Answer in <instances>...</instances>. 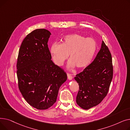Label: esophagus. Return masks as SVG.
Masks as SVG:
<instances>
[{"label": "esophagus", "mask_w": 130, "mask_h": 130, "mask_svg": "<svg viewBox=\"0 0 130 130\" xmlns=\"http://www.w3.org/2000/svg\"><path fill=\"white\" fill-rule=\"evenodd\" d=\"M67 78H68V79H69V80L72 79L73 76H72V74H70V73H67Z\"/></svg>", "instance_id": "obj_1"}]
</instances>
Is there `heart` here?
Returning a JSON list of instances; mask_svg holds the SVG:
<instances>
[{
	"label": "heart",
	"instance_id": "b5f03b06",
	"mask_svg": "<svg viewBox=\"0 0 130 130\" xmlns=\"http://www.w3.org/2000/svg\"><path fill=\"white\" fill-rule=\"evenodd\" d=\"M96 50L97 43L94 38H86L78 34H72L65 36L61 44H53L50 52L57 65H62L70 54L71 59L68 63V67L76 66L80 69L91 63Z\"/></svg>",
	"mask_w": 130,
	"mask_h": 130
}]
</instances>
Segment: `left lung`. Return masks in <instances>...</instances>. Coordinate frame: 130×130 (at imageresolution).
Returning a JSON list of instances; mask_svg holds the SVG:
<instances>
[{
    "instance_id": "8db88e82",
    "label": "left lung",
    "mask_w": 130,
    "mask_h": 130,
    "mask_svg": "<svg viewBox=\"0 0 130 130\" xmlns=\"http://www.w3.org/2000/svg\"><path fill=\"white\" fill-rule=\"evenodd\" d=\"M113 74L111 54L103 41L94 60L74 77L79 88L77 104L84 110L100 104L107 94Z\"/></svg>"
}]
</instances>
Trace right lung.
<instances>
[{
	"label": "right lung",
	"instance_id": "1",
	"mask_svg": "<svg viewBox=\"0 0 130 130\" xmlns=\"http://www.w3.org/2000/svg\"><path fill=\"white\" fill-rule=\"evenodd\" d=\"M51 33L37 29L28 34L20 47L17 62L18 88L27 103L46 110L56 101L67 74L51 60L48 41Z\"/></svg>",
	"mask_w": 130,
	"mask_h": 130
}]
</instances>
